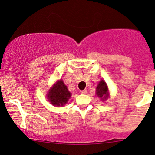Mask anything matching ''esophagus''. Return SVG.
<instances>
[{
    "mask_svg": "<svg viewBox=\"0 0 155 155\" xmlns=\"http://www.w3.org/2000/svg\"><path fill=\"white\" fill-rule=\"evenodd\" d=\"M87 92V90H81V94H86Z\"/></svg>",
    "mask_w": 155,
    "mask_h": 155,
    "instance_id": "esophagus-1",
    "label": "esophagus"
}]
</instances>
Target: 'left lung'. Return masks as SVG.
I'll return each mask as SVG.
<instances>
[{
    "instance_id": "obj_1",
    "label": "left lung",
    "mask_w": 155,
    "mask_h": 155,
    "mask_svg": "<svg viewBox=\"0 0 155 155\" xmlns=\"http://www.w3.org/2000/svg\"><path fill=\"white\" fill-rule=\"evenodd\" d=\"M97 90H96V95L98 96L101 100L105 101L108 97V87L106 83L104 80H101L97 86Z\"/></svg>"
}]
</instances>
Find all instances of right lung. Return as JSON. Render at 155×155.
Returning a JSON list of instances; mask_svg holds the SVG:
<instances>
[{
	"instance_id": "1",
	"label": "right lung",
	"mask_w": 155,
	"mask_h": 155,
	"mask_svg": "<svg viewBox=\"0 0 155 155\" xmlns=\"http://www.w3.org/2000/svg\"><path fill=\"white\" fill-rule=\"evenodd\" d=\"M71 95V94L68 90L65 84L62 80H60L52 87V88H51L47 97L49 102L54 106H63L68 102Z\"/></svg>"
}]
</instances>
